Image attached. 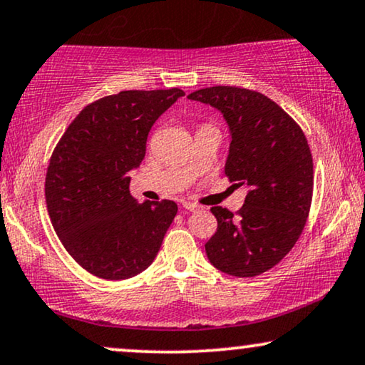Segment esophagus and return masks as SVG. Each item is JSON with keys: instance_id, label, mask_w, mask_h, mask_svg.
Returning a JSON list of instances; mask_svg holds the SVG:
<instances>
[{"instance_id": "esophagus-1", "label": "esophagus", "mask_w": 365, "mask_h": 365, "mask_svg": "<svg viewBox=\"0 0 365 365\" xmlns=\"http://www.w3.org/2000/svg\"><path fill=\"white\" fill-rule=\"evenodd\" d=\"M182 207H184V210H187V211H200L201 210V206L194 205V202H191V201H184Z\"/></svg>"}]
</instances>
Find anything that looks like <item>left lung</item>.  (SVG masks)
Listing matches in <instances>:
<instances>
[{
	"instance_id": "1",
	"label": "left lung",
	"mask_w": 365,
	"mask_h": 365,
	"mask_svg": "<svg viewBox=\"0 0 365 365\" xmlns=\"http://www.w3.org/2000/svg\"><path fill=\"white\" fill-rule=\"evenodd\" d=\"M187 98L215 107L228 124L231 144L225 173L246 187L233 215L215 206L217 230L205 245L207 259L233 277H257L280 263L300 238L314 192V163L305 134L263 93L207 87Z\"/></svg>"
}]
</instances>
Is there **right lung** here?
I'll use <instances>...</instances> for the list:
<instances>
[{"mask_svg": "<svg viewBox=\"0 0 365 365\" xmlns=\"http://www.w3.org/2000/svg\"><path fill=\"white\" fill-rule=\"evenodd\" d=\"M182 96L169 88L103 97L85 107L56 144L46 210L61 245L92 275L127 280L154 262L178 205L137 202L129 171L144 159L150 127Z\"/></svg>", "mask_w": 365, "mask_h": 365, "instance_id": "add662e5", "label": "right lung"}]
</instances>
